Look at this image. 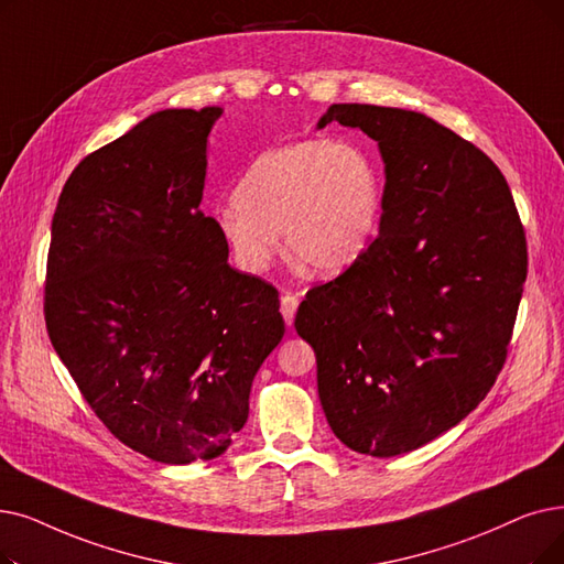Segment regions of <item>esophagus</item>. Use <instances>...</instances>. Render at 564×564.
Segmentation results:
<instances>
[{"mask_svg": "<svg viewBox=\"0 0 564 564\" xmlns=\"http://www.w3.org/2000/svg\"><path fill=\"white\" fill-rule=\"evenodd\" d=\"M297 306H300V297H297V295H290V292H285V295L281 297V313H283L288 325H292V321H295Z\"/></svg>", "mask_w": 564, "mask_h": 564, "instance_id": "obj_1", "label": "esophagus"}]
</instances>
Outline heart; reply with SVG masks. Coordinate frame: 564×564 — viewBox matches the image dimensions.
Returning <instances> with one entry per match:
<instances>
[{
    "mask_svg": "<svg viewBox=\"0 0 564 564\" xmlns=\"http://www.w3.org/2000/svg\"><path fill=\"white\" fill-rule=\"evenodd\" d=\"M380 205L378 170L361 147L302 140L264 152L218 207L216 226L243 272L272 264L281 232L292 260L334 276L369 251Z\"/></svg>",
    "mask_w": 564,
    "mask_h": 564,
    "instance_id": "1",
    "label": "heart"
}]
</instances>
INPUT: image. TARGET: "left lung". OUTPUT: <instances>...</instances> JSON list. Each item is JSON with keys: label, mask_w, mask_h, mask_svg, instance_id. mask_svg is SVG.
<instances>
[{"label": "left lung", "mask_w": 564, "mask_h": 564, "mask_svg": "<svg viewBox=\"0 0 564 564\" xmlns=\"http://www.w3.org/2000/svg\"><path fill=\"white\" fill-rule=\"evenodd\" d=\"M380 147V235L346 272L313 285L295 329L317 361L334 435L378 458L456 426L500 376L528 276L507 180L479 147L401 108L334 104Z\"/></svg>", "instance_id": "8db88e82"}]
</instances>
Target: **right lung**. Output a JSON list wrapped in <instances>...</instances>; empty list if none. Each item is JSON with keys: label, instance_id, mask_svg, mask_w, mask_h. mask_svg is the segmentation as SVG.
I'll list each match as a JSON object with an SVG mask.
<instances>
[{"label": "right lung", "instance_id": "obj_1", "mask_svg": "<svg viewBox=\"0 0 564 564\" xmlns=\"http://www.w3.org/2000/svg\"><path fill=\"white\" fill-rule=\"evenodd\" d=\"M218 115L161 110L85 156L47 249L53 348L119 443L173 465L228 449L285 332L279 290L228 264L200 209Z\"/></svg>", "mask_w": 564, "mask_h": 564}]
</instances>
